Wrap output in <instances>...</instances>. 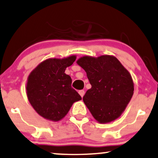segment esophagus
<instances>
[{
    "mask_svg": "<svg viewBox=\"0 0 158 158\" xmlns=\"http://www.w3.org/2000/svg\"><path fill=\"white\" fill-rule=\"evenodd\" d=\"M78 93L80 94V95H81V97L83 98V96H84V95H85V91L83 90H81L78 91Z\"/></svg>",
    "mask_w": 158,
    "mask_h": 158,
    "instance_id": "34e87169",
    "label": "esophagus"
}]
</instances>
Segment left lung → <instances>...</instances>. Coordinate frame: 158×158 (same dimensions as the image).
<instances>
[{"label": "left lung", "mask_w": 158, "mask_h": 158, "mask_svg": "<svg viewBox=\"0 0 158 158\" xmlns=\"http://www.w3.org/2000/svg\"><path fill=\"white\" fill-rule=\"evenodd\" d=\"M77 63L86 72L92 85L83 100L94 118L106 123L120 117L133 95L134 84L129 72L110 56H84Z\"/></svg>", "instance_id": "8db88e82"}]
</instances>
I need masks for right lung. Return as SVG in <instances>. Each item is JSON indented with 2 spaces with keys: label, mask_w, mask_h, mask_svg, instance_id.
<instances>
[{
  "label": "right lung",
  "mask_w": 158,
  "mask_h": 158,
  "mask_svg": "<svg viewBox=\"0 0 158 158\" xmlns=\"http://www.w3.org/2000/svg\"><path fill=\"white\" fill-rule=\"evenodd\" d=\"M76 59L50 58L39 64L30 74L26 90L31 106L47 120L59 121L81 96L71 87L72 79L65 73Z\"/></svg>",
  "instance_id": "1"
}]
</instances>
